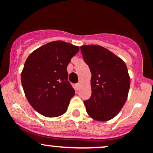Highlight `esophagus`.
Listing matches in <instances>:
<instances>
[{
    "label": "esophagus",
    "mask_w": 153,
    "mask_h": 153,
    "mask_svg": "<svg viewBox=\"0 0 153 153\" xmlns=\"http://www.w3.org/2000/svg\"><path fill=\"white\" fill-rule=\"evenodd\" d=\"M79 86H80V83H77V84H76V87L77 89H78L79 88Z\"/></svg>",
    "instance_id": "esophagus-1"
}]
</instances>
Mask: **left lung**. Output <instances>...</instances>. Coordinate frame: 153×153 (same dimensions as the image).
Returning a JSON list of instances; mask_svg holds the SVG:
<instances>
[{
    "label": "left lung",
    "mask_w": 153,
    "mask_h": 153,
    "mask_svg": "<svg viewBox=\"0 0 153 153\" xmlns=\"http://www.w3.org/2000/svg\"><path fill=\"white\" fill-rule=\"evenodd\" d=\"M83 59L91 73V95L84 101L94 119L114 118L125 104L131 80L125 62L99 45L81 46Z\"/></svg>",
    "instance_id": "obj_1"
}]
</instances>
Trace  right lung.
<instances>
[{"mask_svg":"<svg viewBox=\"0 0 153 153\" xmlns=\"http://www.w3.org/2000/svg\"><path fill=\"white\" fill-rule=\"evenodd\" d=\"M78 46L54 41L30 54L21 74L25 94L33 108L46 117H56L67 110L75 90L68 81L67 67L79 52Z\"/></svg>","mask_w":153,"mask_h":153,"instance_id":"add662e5","label":"right lung"}]
</instances>
